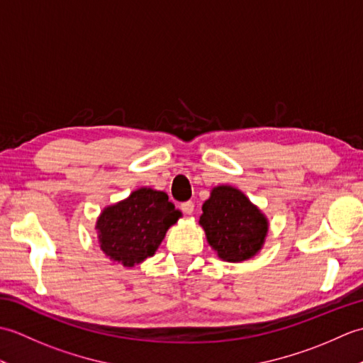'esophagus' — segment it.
<instances>
[{"label": "esophagus", "instance_id": "esophagus-1", "mask_svg": "<svg viewBox=\"0 0 363 363\" xmlns=\"http://www.w3.org/2000/svg\"><path fill=\"white\" fill-rule=\"evenodd\" d=\"M181 209H182L184 213L191 215V213H194V211H195V204H194V201H186V203L181 204Z\"/></svg>", "mask_w": 363, "mask_h": 363}]
</instances>
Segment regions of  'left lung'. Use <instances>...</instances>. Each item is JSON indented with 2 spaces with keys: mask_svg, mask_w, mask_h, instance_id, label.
<instances>
[{
  "mask_svg": "<svg viewBox=\"0 0 363 363\" xmlns=\"http://www.w3.org/2000/svg\"><path fill=\"white\" fill-rule=\"evenodd\" d=\"M207 242L226 262L248 260L262 250L268 220L240 190L230 186L212 189L199 217Z\"/></svg>",
  "mask_w": 363,
  "mask_h": 363,
  "instance_id": "1",
  "label": "left lung"
}]
</instances>
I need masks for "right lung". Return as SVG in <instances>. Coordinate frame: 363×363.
<instances>
[{
    "instance_id": "1",
    "label": "right lung",
    "mask_w": 363,
    "mask_h": 363,
    "mask_svg": "<svg viewBox=\"0 0 363 363\" xmlns=\"http://www.w3.org/2000/svg\"><path fill=\"white\" fill-rule=\"evenodd\" d=\"M179 217L167 194L142 187L99 215V248L111 260L130 268L154 256L168 228Z\"/></svg>"
}]
</instances>
